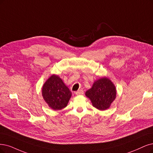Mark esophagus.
<instances>
[{"label":"esophagus","mask_w":153,"mask_h":153,"mask_svg":"<svg viewBox=\"0 0 153 153\" xmlns=\"http://www.w3.org/2000/svg\"><path fill=\"white\" fill-rule=\"evenodd\" d=\"M75 94L76 95H82L84 94V91L82 89H81V90H79V91L75 92Z\"/></svg>","instance_id":"34e87169"}]
</instances>
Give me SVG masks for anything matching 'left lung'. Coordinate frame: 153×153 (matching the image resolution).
<instances>
[{"instance_id": "left-lung-1", "label": "left lung", "mask_w": 153, "mask_h": 153, "mask_svg": "<svg viewBox=\"0 0 153 153\" xmlns=\"http://www.w3.org/2000/svg\"><path fill=\"white\" fill-rule=\"evenodd\" d=\"M115 86L108 78L102 77L94 81L86 96L91 101L93 106L100 110L109 108L116 98Z\"/></svg>"}]
</instances>
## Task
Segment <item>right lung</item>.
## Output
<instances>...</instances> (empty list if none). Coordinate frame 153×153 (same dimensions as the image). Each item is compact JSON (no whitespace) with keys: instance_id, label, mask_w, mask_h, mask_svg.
I'll return each instance as SVG.
<instances>
[{"instance_id":"obj_1","label":"right lung","mask_w":153,"mask_h":153,"mask_svg":"<svg viewBox=\"0 0 153 153\" xmlns=\"http://www.w3.org/2000/svg\"><path fill=\"white\" fill-rule=\"evenodd\" d=\"M42 96L49 107L59 110L67 106L72 93L56 75L51 76L42 88Z\"/></svg>"}]
</instances>
